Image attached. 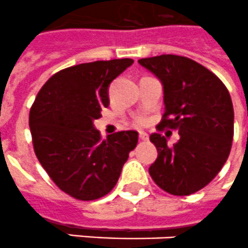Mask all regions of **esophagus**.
<instances>
[{"label": "esophagus", "mask_w": 248, "mask_h": 248, "mask_svg": "<svg viewBox=\"0 0 248 248\" xmlns=\"http://www.w3.org/2000/svg\"><path fill=\"white\" fill-rule=\"evenodd\" d=\"M139 136H140V140L142 141H146L149 140V135L145 132V131H140V134H139Z\"/></svg>", "instance_id": "esophagus-1"}]
</instances>
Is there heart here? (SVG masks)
Instances as JSON below:
<instances>
[{
  "instance_id": "heart-1",
  "label": "heart",
  "mask_w": 248,
  "mask_h": 248,
  "mask_svg": "<svg viewBox=\"0 0 248 248\" xmlns=\"http://www.w3.org/2000/svg\"><path fill=\"white\" fill-rule=\"evenodd\" d=\"M139 122H140V124H142V122H143L142 118H140V120H139Z\"/></svg>"
}]
</instances>
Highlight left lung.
<instances>
[{"mask_svg":"<svg viewBox=\"0 0 248 248\" xmlns=\"http://www.w3.org/2000/svg\"><path fill=\"white\" fill-rule=\"evenodd\" d=\"M139 64L163 84L165 112L157 127L176 128L180 136L172 146L160 134L150 136L157 149L150 175L170 194H193L213 180L230 155L234 120L230 92L189 58L164 54Z\"/></svg>","mask_w":248,"mask_h":248,"instance_id":"obj_1","label":"left lung"}]
</instances>
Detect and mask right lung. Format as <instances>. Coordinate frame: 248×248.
<instances>
[{"label": "right lung", "mask_w": 248, "mask_h": 248, "mask_svg": "<svg viewBox=\"0 0 248 248\" xmlns=\"http://www.w3.org/2000/svg\"><path fill=\"white\" fill-rule=\"evenodd\" d=\"M132 63L101 60L60 70L43 85L31 107L29 124L37 160L73 198L94 201L108 194L136 147V131L102 140L93 124L109 105L111 82Z\"/></svg>", "instance_id": "obj_1"}]
</instances>
